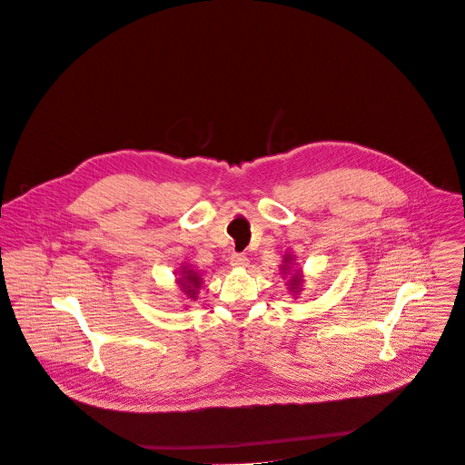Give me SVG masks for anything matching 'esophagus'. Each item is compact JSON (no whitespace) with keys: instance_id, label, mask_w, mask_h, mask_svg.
Returning <instances> with one entry per match:
<instances>
[{"instance_id":"1","label":"esophagus","mask_w":465,"mask_h":465,"mask_svg":"<svg viewBox=\"0 0 465 465\" xmlns=\"http://www.w3.org/2000/svg\"><path fill=\"white\" fill-rule=\"evenodd\" d=\"M229 261H231V266H232V268H245V266L249 264L247 256H245V254H240V252H232Z\"/></svg>"}]
</instances>
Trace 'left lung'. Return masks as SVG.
Instances as JSON below:
<instances>
[{"instance_id": "1", "label": "left lung", "mask_w": 465, "mask_h": 465, "mask_svg": "<svg viewBox=\"0 0 465 465\" xmlns=\"http://www.w3.org/2000/svg\"><path fill=\"white\" fill-rule=\"evenodd\" d=\"M282 262H284V264L281 266V268H282V273L288 275V273L292 272V268H293V254H284V261H282ZM288 284H290V292H292L293 295H299V292L302 290V275H301V270L292 272V277H290Z\"/></svg>"}]
</instances>
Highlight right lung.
<instances>
[{"label": "right lung", "instance_id": "obj_1", "mask_svg": "<svg viewBox=\"0 0 465 465\" xmlns=\"http://www.w3.org/2000/svg\"><path fill=\"white\" fill-rule=\"evenodd\" d=\"M181 290L184 292V295H188L190 299H195L197 290L201 288V277L197 272L190 270L188 266H183L179 272V279H177Z\"/></svg>", "mask_w": 465, "mask_h": 465}]
</instances>
